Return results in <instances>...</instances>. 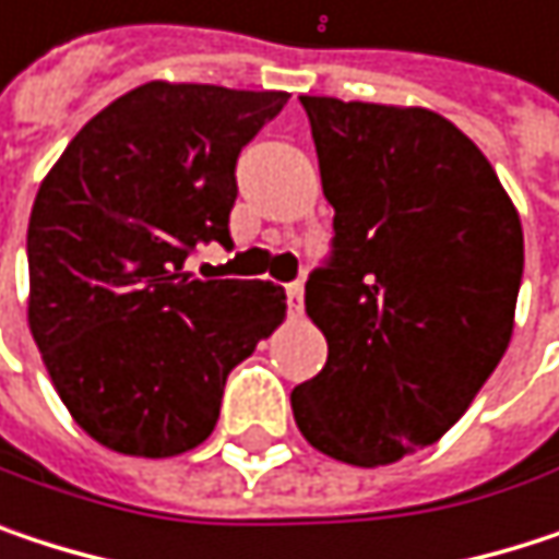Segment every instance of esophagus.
I'll list each match as a JSON object with an SVG mask.
<instances>
[{"instance_id": "obj_1", "label": "esophagus", "mask_w": 559, "mask_h": 559, "mask_svg": "<svg viewBox=\"0 0 559 559\" xmlns=\"http://www.w3.org/2000/svg\"><path fill=\"white\" fill-rule=\"evenodd\" d=\"M287 307H290V313L304 310V281H290L287 284Z\"/></svg>"}]
</instances>
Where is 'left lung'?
Listing matches in <instances>:
<instances>
[{"instance_id": "left-lung-1", "label": "left lung", "mask_w": 559, "mask_h": 559, "mask_svg": "<svg viewBox=\"0 0 559 559\" xmlns=\"http://www.w3.org/2000/svg\"><path fill=\"white\" fill-rule=\"evenodd\" d=\"M333 206L304 304L326 366L290 391L300 433L353 466L437 443L502 362L524 233L489 158L420 106L300 96Z\"/></svg>"}]
</instances>
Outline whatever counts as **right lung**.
<instances>
[{
    "instance_id": "1",
    "label": "right lung",
    "mask_w": 559,
    "mask_h": 559,
    "mask_svg": "<svg viewBox=\"0 0 559 559\" xmlns=\"http://www.w3.org/2000/svg\"><path fill=\"white\" fill-rule=\"evenodd\" d=\"M287 93L152 80L96 112L38 187L28 326L70 417L103 447L165 460L200 447L226 376L284 320L272 281H200L229 239L236 158Z\"/></svg>"
}]
</instances>
